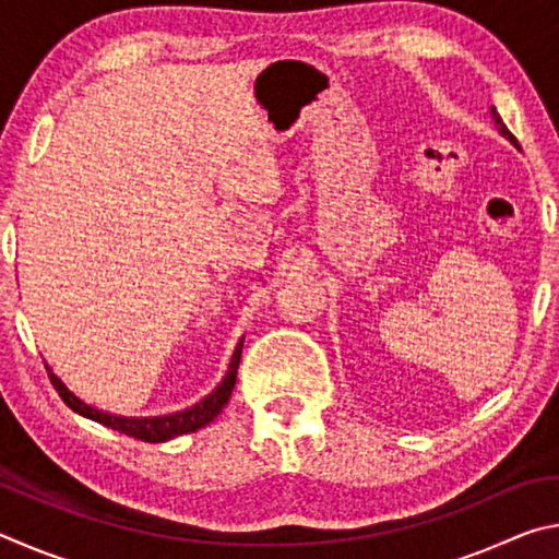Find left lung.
<instances>
[{
  "label": "left lung",
  "mask_w": 559,
  "mask_h": 559,
  "mask_svg": "<svg viewBox=\"0 0 559 559\" xmlns=\"http://www.w3.org/2000/svg\"><path fill=\"white\" fill-rule=\"evenodd\" d=\"M490 116H493V122H496V128H498L500 135H503L506 140H510V143H513V145L518 147V140L513 138V132H510V130L506 128V122L500 120V116H498V110H496V108H490Z\"/></svg>",
  "instance_id": "left-lung-1"
}]
</instances>
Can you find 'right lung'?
I'll return each instance as SVG.
<instances>
[{
    "instance_id": "right-lung-1",
    "label": "right lung",
    "mask_w": 559,
    "mask_h": 559,
    "mask_svg": "<svg viewBox=\"0 0 559 559\" xmlns=\"http://www.w3.org/2000/svg\"><path fill=\"white\" fill-rule=\"evenodd\" d=\"M241 347H243V337L234 347V355L229 359V367H226V374L222 377V382L216 384L214 390L204 396V400H200L192 406H187V409H182V412H173V414H163V416H120V414L103 412V409H98V406L83 402L81 396H75L69 386L61 382V377L51 372L49 365H46V370H49L51 384L56 386V392L61 394V400L69 404L75 414L86 416V419H91V421H98L108 429L128 433V437H132V439L163 443V441H169L175 437H182V433H192L197 429H202L222 414L226 402H229L234 384H236V370H239V362H241Z\"/></svg>"
}]
</instances>
